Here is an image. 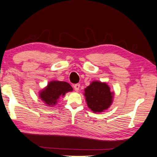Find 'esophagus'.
Segmentation results:
<instances>
[{
    "label": "esophagus",
    "instance_id": "1",
    "mask_svg": "<svg viewBox=\"0 0 157 157\" xmlns=\"http://www.w3.org/2000/svg\"><path fill=\"white\" fill-rule=\"evenodd\" d=\"M74 90H75V91H78V90H79L80 84H79V83H76V84H75V85H74Z\"/></svg>",
    "mask_w": 157,
    "mask_h": 157
}]
</instances>
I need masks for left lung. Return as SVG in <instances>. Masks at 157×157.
I'll use <instances>...</instances> for the list:
<instances>
[{"label":"left lung","mask_w":157,"mask_h":157,"mask_svg":"<svg viewBox=\"0 0 157 157\" xmlns=\"http://www.w3.org/2000/svg\"><path fill=\"white\" fill-rule=\"evenodd\" d=\"M87 104L94 112H101L110 106L113 93L105 83L93 82L85 89Z\"/></svg>","instance_id":"obj_1"}]
</instances>
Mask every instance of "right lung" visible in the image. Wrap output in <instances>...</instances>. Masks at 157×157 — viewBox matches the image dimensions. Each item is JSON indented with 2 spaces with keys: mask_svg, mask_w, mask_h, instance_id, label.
<instances>
[{
  "mask_svg": "<svg viewBox=\"0 0 157 157\" xmlns=\"http://www.w3.org/2000/svg\"><path fill=\"white\" fill-rule=\"evenodd\" d=\"M72 90V87L67 82L53 81L49 82L46 88L40 92L39 96L46 104L54 105L61 96H64L65 93Z\"/></svg>",
  "mask_w": 157,
  "mask_h": 157,
  "instance_id": "add662e5",
  "label": "right lung"
}]
</instances>
